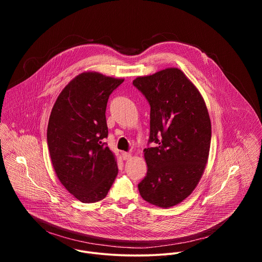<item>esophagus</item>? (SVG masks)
I'll return each mask as SVG.
<instances>
[{
    "mask_svg": "<svg viewBox=\"0 0 262 262\" xmlns=\"http://www.w3.org/2000/svg\"><path fill=\"white\" fill-rule=\"evenodd\" d=\"M132 157H133V155H132V154H129V152H123V154H122V158H123V160H124V161H128V160H130V159H132Z\"/></svg>",
    "mask_w": 262,
    "mask_h": 262,
    "instance_id": "obj_1",
    "label": "esophagus"
}]
</instances>
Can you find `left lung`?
<instances>
[{
  "instance_id": "obj_1",
  "label": "left lung",
  "mask_w": 262,
  "mask_h": 262,
  "mask_svg": "<svg viewBox=\"0 0 262 262\" xmlns=\"http://www.w3.org/2000/svg\"><path fill=\"white\" fill-rule=\"evenodd\" d=\"M150 104L149 143L144 149L148 167L138 184L141 197L167 208L188 198L199 183L208 160L211 123L196 86L176 67L133 82Z\"/></svg>"
}]
</instances>
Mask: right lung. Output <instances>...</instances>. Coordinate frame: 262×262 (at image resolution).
Returning a JSON list of instances; mask_svg holds the SVG:
<instances>
[{
	"mask_svg": "<svg viewBox=\"0 0 262 262\" xmlns=\"http://www.w3.org/2000/svg\"><path fill=\"white\" fill-rule=\"evenodd\" d=\"M123 81L82 72L52 108L47 134L52 164L64 188L83 203L102 200L118 174L115 156L102 140L108 96Z\"/></svg>",
	"mask_w": 262,
	"mask_h": 262,
	"instance_id": "obj_1",
	"label": "right lung"
}]
</instances>
